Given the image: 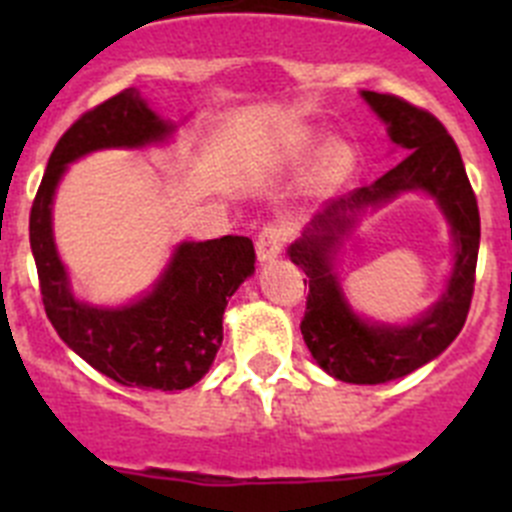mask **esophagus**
<instances>
[{
    "instance_id": "34e87169",
    "label": "esophagus",
    "mask_w": 512,
    "mask_h": 512,
    "mask_svg": "<svg viewBox=\"0 0 512 512\" xmlns=\"http://www.w3.org/2000/svg\"><path fill=\"white\" fill-rule=\"evenodd\" d=\"M289 235H292V225L284 223V220H274V223H266L261 228L259 238H256V253H259V261H271L277 259L279 253L287 246Z\"/></svg>"
}]
</instances>
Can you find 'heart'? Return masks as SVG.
<instances>
[{
  "instance_id": "heart-1",
  "label": "heart",
  "mask_w": 512,
  "mask_h": 512,
  "mask_svg": "<svg viewBox=\"0 0 512 512\" xmlns=\"http://www.w3.org/2000/svg\"><path fill=\"white\" fill-rule=\"evenodd\" d=\"M336 164H338V166L343 164V156H341V153H338V156H336Z\"/></svg>"
}]
</instances>
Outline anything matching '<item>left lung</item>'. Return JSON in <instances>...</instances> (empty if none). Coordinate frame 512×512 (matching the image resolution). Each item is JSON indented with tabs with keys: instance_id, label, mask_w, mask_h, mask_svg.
Returning a JSON list of instances; mask_svg holds the SVG:
<instances>
[{
	"instance_id": "8db88e82",
	"label": "left lung",
	"mask_w": 512,
	"mask_h": 512,
	"mask_svg": "<svg viewBox=\"0 0 512 512\" xmlns=\"http://www.w3.org/2000/svg\"><path fill=\"white\" fill-rule=\"evenodd\" d=\"M364 99L390 125V138L410 153L372 187H359L328 202L312 217L300 241L287 248V256L305 271V287L310 284L300 330L312 359L341 382L382 384L436 359L464 328L474 295L479 210L459 148L436 115L395 94L364 92ZM408 188L433 193L450 217L457 238L455 274L447 295L413 326H369L356 319L342 300L329 259L353 224L351 211L381 204Z\"/></svg>"
}]
</instances>
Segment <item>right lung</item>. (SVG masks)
I'll list each match as a JSON object with an SVG mask.
<instances>
[{"label": "right lung", "mask_w": 512, "mask_h": 512, "mask_svg": "<svg viewBox=\"0 0 512 512\" xmlns=\"http://www.w3.org/2000/svg\"><path fill=\"white\" fill-rule=\"evenodd\" d=\"M171 125L158 120L135 89L87 110L58 138L30 210V248L40 297L58 336L104 377L143 390H187L200 382L223 343L228 297L251 277L253 241L223 235L176 248L151 295L120 310L74 300L51 233V202L66 164L97 148H138L161 140Z\"/></svg>", "instance_id": "obj_1"}]
</instances>
